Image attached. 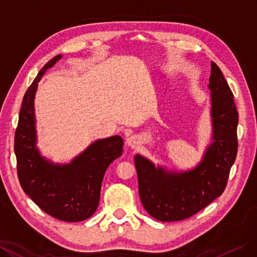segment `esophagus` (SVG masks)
Here are the masks:
<instances>
[{
    "instance_id": "1",
    "label": "esophagus",
    "mask_w": 257,
    "mask_h": 257,
    "mask_svg": "<svg viewBox=\"0 0 257 257\" xmlns=\"http://www.w3.org/2000/svg\"><path fill=\"white\" fill-rule=\"evenodd\" d=\"M126 144L132 150H136L139 145V139L136 136H130L126 139Z\"/></svg>"
}]
</instances>
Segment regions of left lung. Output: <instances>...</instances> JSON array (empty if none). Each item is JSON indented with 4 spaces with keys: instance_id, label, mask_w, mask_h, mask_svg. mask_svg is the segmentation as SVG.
<instances>
[{
    "instance_id": "left-lung-1",
    "label": "left lung",
    "mask_w": 257,
    "mask_h": 257,
    "mask_svg": "<svg viewBox=\"0 0 257 257\" xmlns=\"http://www.w3.org/2000/svg\"><path fill=\"white\" fill-rule=\"evenodd\" d=\"M208 88L211 142L194 169L169 170L142 155L135 156L141 202L159 221L173 222L193 216L219 197L226 187L237 156L238 112L234 95L213 62Z\"/></svg>"
}]
</instances>
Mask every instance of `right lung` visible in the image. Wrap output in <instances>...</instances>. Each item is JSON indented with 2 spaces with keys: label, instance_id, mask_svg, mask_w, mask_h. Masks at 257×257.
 Masks as SVG:
<instances>
[{
  "label": "right lung",
  "instance_id": "right-lung-1",
  "mask_svg": "<svg viewBox=\"0 0 257 257\" xmlns=\"http://www.w3.org/2000/svg\"><path fill=\"white\" fill-rule=\"evenodd\" d=\"M62 59L49 61L28 88L15 135V154L20 185L41 210L66 222H79L95 213L104 173L122 154L119 136L94 141L69 163H54L37 147L35 95L46 71Z\"/></svg>",
  "mask_w": 257,
  "mask_h": 257
}]
</instances>
